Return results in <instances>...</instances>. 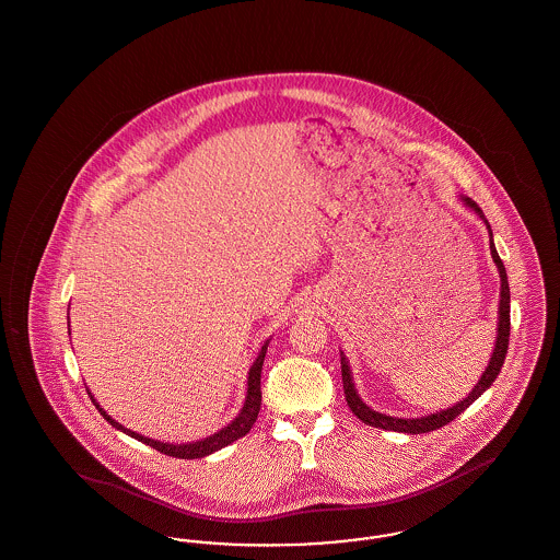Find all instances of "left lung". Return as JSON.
I'll return each instance as SVG.
<instances>
[{
    "label": "left lung",
    "mask_w": 560,
    "mask_h": 560,
    "mask_svg": "<svg viewBox=\"0 0 560 560\" xmlns=\"http://www.w3.org/2000/svg\"><path fill=\"white\" fill-rule=\"evenodd\" d=\"M468 208H472L475 212L479 213L480 218L485 220L482 210L479 206L472 201V199H464ZM487 229H489V247H491V256H493V262L500 268V279H502V300H500V325H498V342H495V350L491 354V361H489V368L482 373V377L479 380V384L475 386V390L470 393V397H466L464 400H459L457 405H453L452 409H445L441 413H432L427 418H416V420H402V418H390V416H384V413H377L370 409L363 400L359 399L357 390H354V384H352V377H350V368H348L347 357L342 354V384H345V395H347L348 407L350 411L363 420L368 427L382 428V430H395V432H407V434H422V432H430V430H439L445 424H450L452 420H455L462 411H466L475 400L479 399L480 395L495 382L498 373L504 365V359H506L508 342H510V288H508V275L504 262L493 245V233H491V226L489 222L485 220Z\"/></svg>",
    "instance_id": "1"
}]
</instances>
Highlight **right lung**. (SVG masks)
Returning a JSON list of instances; mask_svg holds the SVG:
<instances>
[{
  "label": "right lung",
  "instance_id": "right-lung-1",
  "mask_svg": "<svg viewBox=\"0 0 560 560\" xmlns=\"http://www.w3.org/2000/svg\"><path fill=\"white\" fill-rule=\"evenodd\" d=\"M265 354H267V345L262 347L258 359H256V363H254L252 370H249V377H247V399H245V405H243L240 416L233 420V424L222 428L220 432H215L210 439H203V441H197V443H188V445H167V443H160V441L140 436L138 432H132V430L121 427L119 422H115L113 418H108L107 411H103V407L94 400V397H92L90 393H88V395H90V399L96 405V409L101 411V416L107 420L110 427H115L117 430L130 434L133 439L142 441L144 445H149V447H153V450H158L160 453H165V455L180 457V459H195V457H203V455H210V453L218 452V450L231 445L233 441L245 436V434L252 430L254 422L258 420V411H260V402H262L260 373H262V365H265Z\"/></svg>",
  "mask_w": 560,
  "mask_h": 560
}]
</instances>
